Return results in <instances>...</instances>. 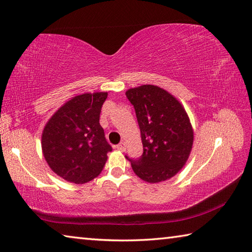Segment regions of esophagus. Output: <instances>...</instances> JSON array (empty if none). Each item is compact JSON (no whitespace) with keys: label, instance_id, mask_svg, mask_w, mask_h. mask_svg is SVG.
I'll use <instances>...</instances> for the list:
<instances>
[{"label":"esophagus","instance_id":"34e87169","mask_svg":"<svg viewBox=\"0 0 252 252\" xmlns=\"http://www.w3.org/2000/svg\"><path fill=\"white\" fill-rule=\"evenodd\" d=\"M116 148L119 150V151H125L126 150V143H123V142H121L120 144H118Z\"/></svg>","mask_w":252,"mask_h":252}]
</instances>
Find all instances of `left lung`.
I'll return each mask as SVG.
<instances>
[{
  "label": "left lung",
  "instance_id": "left-lung-1",
  "mask_svg": "<svg viewBox=\"0 0 252 252\" xmlns=\"http://www.w3.org/2000/svg\"><path fill=\"white\" fill-rule=\"evenodd\" d=\"M133 104L143 144L139 159H130L141 180L161 183L175 176L189 158L194 131L184 107L165 89L142 85L126 90Z\"/></svg>",
  "mask_w": 252,
  "mask_h": 252
}]
</instances>
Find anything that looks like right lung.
<instances>
[{
    "label": "right lung",
    "instance_id": "add662e5",
    "mask_svg": "<svg viewBox=\"0 0 252 252\" xmlns=\"http://www.w3.org/2000/svg\"><path fill=\"white\" fill-rule=\"evenodd\" d=\"M108 93L82 94L55 112L42 133V151L48 166L75 184L93 181L103 170L112 148L99 123Z\"/></svg>",
    "mask_w": 252,
    "mask_h": 252
}]
</instances>
